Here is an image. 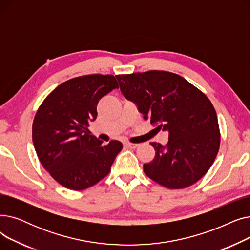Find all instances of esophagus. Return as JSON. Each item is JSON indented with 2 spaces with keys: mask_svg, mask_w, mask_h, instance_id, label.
I'll return each mask as SVG.
<instances>
[{
  "mask_svg": "<svg viewBox=\"0 0 250 250\" xmlns=\"http://www.w3.org/2000/svg\"><path fill=\"white\" fill-rule=\"evenodd\" d=\"M125 147H127V148H130V149H136V148H138V144H134V143H125Z\"/></svg>",
  "mask_w": 250,
  "mask_h": 250,
  "instance_id": "34e87169",
  "label": "esophagus"
}]
</instances>
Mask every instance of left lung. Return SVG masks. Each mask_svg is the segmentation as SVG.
Wrapping results in <instances>:
<instances>
[{
  "label": "left lung",
  "instance_id": "obj_1",
  "mask_svg": "<svg viewBox=\"0 0 250 250\" xmlns=\"http://www.w3.org/2000/svg\"><path fill=\"white\" fill-rule=\"evenodd\" d=\"M123 94L134 101L144 120L168 132L166 145L150 143L154 159L145 174L170 189L199 181L214 163L221 135L216 110L203 92L181 76L149 71L115 76Z\"/></svg>",
  "mask_w": 250,
  "mask_h": 250
}]
</instances>
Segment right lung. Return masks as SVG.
<instances>
[{"instance_id":"1","label":"right lung","mask_w":250,"mask_h":250,"mask_svg":"<svg viewBox=\"0 0 250 250\" xmlns=\"http://www.w3.org/2000/svg\"><path fill=\"white\" fill-rule=\"evenodd\" d=\"M117 88L112 75L80 76L59 85L38 107L32 124L34 148L43 168L61 186L83 190L110 172L123 144L102 145L88 127L97 117L98 101Z\"/></svg>"}]
</instances>
